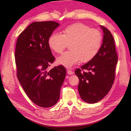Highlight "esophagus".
Returning a JSON list of instances; mask_svg holds the SVG:
<instances>
[{
  "label": "esophagus",
  "instance_id": "1",
  "mask_svg": "<svg viewBox=\"0 0 131 131\" xmlns=\"http://www.w3.org/2000/svg\"><path fill=\"white\" fill-rule=\"evenodd\" d=\"M67 73L69 75H73L74 74L73 71L71 70V69H68Z\"/></svg>",
  "mask_w": 131,
  "mask_h": 131
}]
</instances>
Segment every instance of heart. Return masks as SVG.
<instances>
[{
    "label": "heart",
    "instance_id": "1",
    "mask_svg": "<svg viewBox=\"0 0 131 131\" xmlns=\"http://www.w3.org/2000/svg\"><path fill=\"white\" fill-rule=\"evenodd\" d=\"M102 37L99 30L90 28L82 23L70 25L62 30V34L54 33L48 39V46L57 53H61L69 45L70 50L57 58V63L71 68L80 60L90 61L99 52Z\"/></svg>",
    "mask_w": 131,
    "mask_h": 131
}]
</instances>
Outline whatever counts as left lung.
<instances>
[{
	"label": "left lung",
	"instance_id": "1",
	"mask_svg": "<svg viewBox=\"0 0 131 131\" xmlns=\"http://www.w3.org/2000/svg\"><path fill=\"white\" fill-rule=\"evenodd\" d=\"M104 32L102 44L92 59L77 69L78 91L81 99L89 104L100 101L112 88L118 62L114 38L110 31L100 25ZM86 70L85 72L84 70Z\"/></svg>",
	"mask_w": 131,
	"mask_h": 131
}]
</instances>
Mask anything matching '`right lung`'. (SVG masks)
<instances>
[{
  "mask_svg": "<svg viewBox=\"0 0 131 131\" xmlns=\"http://www.w3.org/2000/svg\"><path fill=\"white\" fill-rule=\"evenodd\" d=\"M60 25L54 21L34 22L18 36L15 50L17 76L29 98L39 106L57 104L66 71L62 65L49 71L54 61L48 39Z\"/></svg>",
  "mask_w": 131,
  "mask_h": 131,
  "instance_id": "right-lung-1",
  "label": "right lung"
}]
</instances>
